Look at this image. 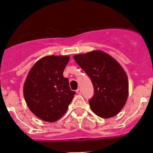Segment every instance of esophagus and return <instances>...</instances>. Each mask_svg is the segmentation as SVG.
Masks as SVG:
<instances>
[{"instance_id":"34e87169","label":"esophagus","mask_w":153,"mask_h":153,"mask_svg":"<svg viewBox=\"0 0 153 153\" xmlns=\"http://www.w3.org/2000/svg\"><path fill=\"white\" fill-rule=\"evenodd\" d=\"M76 92H77V93H78V94H81V89H79V88H78V89L76 90Z\"/></svg>"}]
</instances>
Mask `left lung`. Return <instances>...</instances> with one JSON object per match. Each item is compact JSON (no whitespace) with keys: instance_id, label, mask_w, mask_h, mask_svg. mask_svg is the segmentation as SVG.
<instances>
[{"instance_id":"obj_1","label":"left lung","mask_w":153,"mask_h":153,"mask_svg":"<svg viewBox=\"0 0 153 153\" xmlns=\"http://www.w3.org/2000/svg\"><path fill=\"white\" fill-rule=\"evenodd\" d=\"M74 59L92 81L94 95L89 100L91 109L104 118L116 115L128 97L129 84L124 69L110 55L100 50L76 55Z\"/></svg>"}]
</instances>
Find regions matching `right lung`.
Listing matches in <instances>:
<instances>
[{
	"mask_svg": "<svg viewBox=\"0 0 153 153\" xmlns=\"http://www.w3.org/2000/svg\"><path fill=\"white\" fill-rule=\"evenodd\" d=\"M69 56H46L29 71L24 85V95L31 112L47 122H55L67 112L75 92L63 75Z\"/></svg>",
	"mask_w": 153,
	"mask_h": 153,
	"instance_id": "right-lung-1",
	"label": "right lung"
}]
</instances>
